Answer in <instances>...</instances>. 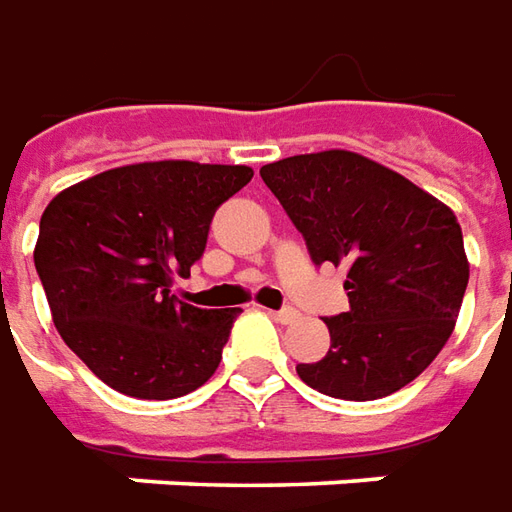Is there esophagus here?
Returning <instances> with one entry per match:
<instances>
[{
    "mask_svg": "<svg viewBox=\"0 0 512 512\" xmlns=\"http://www.w3.org/2000/svg\"><path fill=\"white\" fill-rule=\"evenodd\" d=\"M270 317H273L275 322H281V325H292V322H297V314L295 308H281V311H270Z\"/></svg>",
    "mask_w": 512,
    "mask_h": 512,
    "instance_id": "obj_1",
    "label": "esophagus"
}]
</instances>
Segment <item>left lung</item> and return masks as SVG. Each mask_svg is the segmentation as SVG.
I'll return each mask as SVG.
<instances>
[{
    "instance_id": "1",
    "label": "left lung",
    "mask_w": 512,
    "mask_h": 512,
    "mask_svg": "<svg viewBox=\"0 0 512 512\" xmlns=\"http://www.w3.org/2000/svg\"><path fill=\"white\" fill-rule=\"evenodd\" d=\"M264 184L317 264H350V311L325 320L331 350L297 364L336 400H380L422 375L455 331L469 259L455 212L397 170L355 151L264 165Z\"/></svg>"
}]
</instances>
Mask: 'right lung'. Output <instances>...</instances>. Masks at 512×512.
Instances as JSON below:
<instances>
[{
  "label": "right lung",
  "instance_id": "right-lung-1",
  "mask_svg": "<svg viewBox=\"0 0 512 512\" xmlns=\"http://www.w3.org/2000/svg\"><path fill=\"white\" fill-rule=\"evenodd\" d=\"M250 179L248 165L162 159L104 170L49 201L35 270L54 328L110 389L173 400L215 375L242 308H195L170 286L201 259L217 206Z\"/></svg>",
  "mask_w": 512,
  "mask_h": 512
}]
</instances>
